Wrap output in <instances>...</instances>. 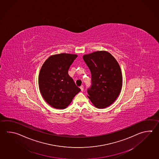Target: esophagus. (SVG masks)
Segmentation results:
<instances>
[{"label":"esophagus","mask_w":159,"mask_h":159,"mask_svg":"<svg viewBox=\"0 0 159 159\" xmlns=\"http://www.w3.org/2000/svg\"><path fill=\"white\" fill-rule=\"evenodd\" d=\"M80 89H81V91H82V92L84 91V86H83V85H81V87H80Z\"/></svg>","instance_id":"obj_1"}]
</instances>
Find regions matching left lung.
<instances>
[{
	"mask_svg": "<svg viewBox=\"0 0 159 159\" xmlns=\"http://www.w3.org/2000/svg\"><path fill=\"white\" fill-rule=\"evenodd\" d=\"M91 73L88 98L97 108L110 106L119 96L122 86L120 65L109 52H94L83 56Z\"/></svg>",
	"mask_w": 159,
	"mask_h": 159,
	"instance_id": "obj_1",
	"label": "left lung"
}]
</instances>
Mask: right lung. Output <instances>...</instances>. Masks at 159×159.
Listing matches in <instances>:
<instances>
[{
    "label": "right lung",
    "mask_w": 159,
    "mask_h": 159,
    "mask_svg": "<svg viewBox=\"0 0 159 159\" xmlns=\"http://www.w3.org/2000/svg\"><path fill=\"white\" fill-rule=\"evenodd\" d=\"M77 57V55L66 53L52 55L42 65L39 78V91L52 107L66 108L81 91L68 74Z\"/></svg>",
    "instance_id": "add662e5"
}]
</instances>
